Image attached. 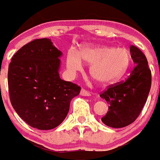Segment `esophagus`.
<instances>
[{"mask_svg":"<svg viewBox=\"0 0 160 160\" xmlns=\"http://www.w3.org/2000/svg\"><path fill=\"white\" fill-rule=\"evenodd\" d=\"M80 95L89 97V96H91V92H88V91H86V90L85 89H81V91H80Z\"/></svg>","mask_w":160,"mask_h":160,"instance_id":"1","label":"esophagus"}]
</instances>
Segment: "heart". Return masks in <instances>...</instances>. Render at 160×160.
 <instances>
[{
    "label": "heart",
    "instance_id": "b5f03b06",
    "mask_svg": "<svg viewBox=\"0 0 160 160\" xmlns=\"http://www.w3.org/2000/svg\"><path fill=\"white\" fill-rule=\"evenodd\" d=\"M83 60L92 63L90 72L98 83L108 85L119 80L131 62V54L125 48L83 46L80 52L71 49L66 56L68 70L74 74L83 68Z\"/></svg>",
    "mask_w": 160,
    "mask_h": 160
}]
</instances>
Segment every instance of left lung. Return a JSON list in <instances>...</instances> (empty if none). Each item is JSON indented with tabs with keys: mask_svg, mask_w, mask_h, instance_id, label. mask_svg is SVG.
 <instances>
[{
	"mask_svg": "<svg viewBox=\"0 0 160 160\" xmlns=\"http://www.w3.org/2000/svg\"><path fill=\"white\" fill-rule=\"evenodd\" d=\"M130 52L136 64L131 74L100 94L108 104V111L102 121L113 128H122L134 122L146 103L151 88L152 74L144 53L135 46H131Z\"/></svg>",
	"mask_w": 160,
	"mask_h": 160,
	"instance_id": "left-lung-1",
	"label": "left lung"
}]
</instances>
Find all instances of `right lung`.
Wrapping results in <instances>:
<instances>
[{"instance_id":"1","label":"right lung","mask_w":160,"mask_h":160,"mask_svg":"<svg viewBox=\"0 0 160 160\" xmlns=\"http://www.w3.org/2000/svg\"><path fill=\"white\" fill-rule=\"evenodd\" d=\"M62 52L50 39H36L21 47L8 67L11 103L34 128L51 130L64 120L80 86L59 76Z\"/></svg>"}]
</instances>
